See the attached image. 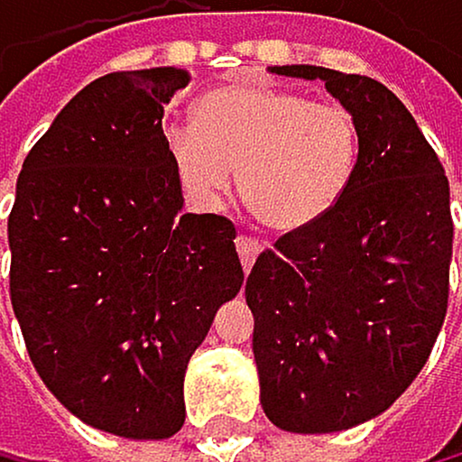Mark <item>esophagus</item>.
Instances as JSON below:
<instances>
[{
	"instance_id": "esophagus-1",
	"label": "esophagus",
	"mask_w": 462,
	"mask_h": 462,
	"mask_svg": "<svg viewBox=\"0 0 462 462\" xmlns=\"http://www.w3.org/2000/svg\"><path fill=\"white\" fill-rule=\"evenodd\" d=\"M260 251H263V243L254 240V236H248V234L236 236V254H240V263H243L245 272H251V266H254V260H257Z\"/></svg>"
}]
</instances>
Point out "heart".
Here are the masks:
<instances>
[{
  "label": "heart",
  "instance_id": "b5f03b06",
  "mask_svg": "<svg viewBox=\"0 0 462 462\" xmlns=\"http://www.w3.org/2000/svg\"><path fill=\"white\" fill-rule=\"evenodd\" d=\"M167 152L193 199H222L234 185L231 171H240L251 217L274 231H300L347 196L362 130L341 104L266 83H228L199 97L196 126L167 130Z\"/></svg>",
  "mask_w": 462,
  "mask_h": 462
}]
</instances>
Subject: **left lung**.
<instances>
[{
    "label": "left lung",
    "instance_id": "left-lung-1",
    "mask_svg": "<svg viewBox=\"0 0 462 462\" xmlns=\"http://www.w3.org/2000/svg\"><path fill=\"white\" fill-rule=\"evenodd\" d=\"M274 74L324 80L362 130L347 196L257 257L260 405L283 431L329 434L388 411L429 362L448 307V179L388 86L321 66Z\"/></svg>",
    "mask_w": 462,
    "mask_h": 462
}]
</instances>
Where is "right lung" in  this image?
<instances>
[{
	"mask_svg": "<svg viewBox=\"0 0 462 462\" xmlns=\"http://www.w3.org/2000/svg\"><path fill=\"white\" fill-rule=\"evenodd\" d=\"M185 69L112 71L60 109L8 217L11 303L33 367L86 425L164 439L185 370L243 286L234 222L181 214L162 130Z\"/></svg>",
	"mask_w": 462,
	"mask_h": 462,
	"instance_id": "right-lung-1",
	"label": "right lung"
}]
</instances>
